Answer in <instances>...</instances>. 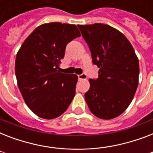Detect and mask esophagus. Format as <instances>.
<instances>
[{
    "mask_svg": "<svg viewBox=\"0 0 153 153\" xmlns=\"http://www.w3.org/2000/svg\"><path fill=\"white\" fill-rule=\"evenodd\" d=\"M78 78H79V80H81V79H86V74L82 73V74H79V75H78Z\"/></svg>",
    "mask_w": 153,
    "mask_h": 153,
    "instance_id": "esophagus-1",
    "label": "esophagus"
}]
</instances>
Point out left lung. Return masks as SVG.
I'll list each match as a JSON object with an SVG mask.
<instances>
[{
    "label": "left lung",
    "mask_w": 153,
    "mask_h": 153,
    "mask_svg": "<svg viewBox=\"0 0 153 153\" xmlns=\"http://www.w3.org/2000/svg\"><path fill=\"white\" fill-rule=\"evenodd\" d=\"M88 44L92 62L99 68L91 79L85 99L91 113L113 119L126 110L138 86L139 61L130 42L118 30L104 24L78 25Z\"/></svg>",
    "instance_id": "left-lung-1"
}]
</instances>
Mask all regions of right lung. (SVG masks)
<instances>
[{
  "mask_svg": "<svg viewBox=\"0 0 153 153\" xmlns=\"http://www.w3.org/2000/svg\"><path fill=\"white\" fill-rule=\"evenodd\" d=\"M80 36L74 25L44 24L28 36L17 52L18 87L28 108L41 118L59 117L74 98L78 76L61 73L59 64L67 44Z\"/></svg>",
  "mask_w": 153,
  "mask_h": 153,
  "instance_id": "right-lung-1",
  "label": "right lung"
}]
</instances>
